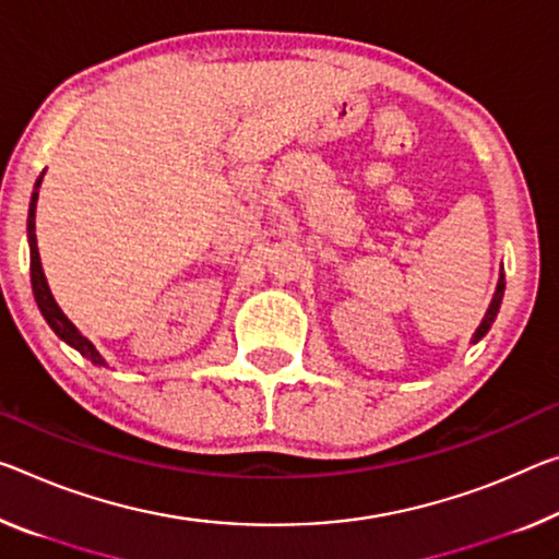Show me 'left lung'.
I'll list each match as a JSON object with an SVG mask.
<instances>
[{
    "mask_svg": "<svg viewBox=\"0 0 559 559\" xmlns=\"http://www.w3.org/2000/svg\"><path fill=\"white\" fill-rule=\"evenodd\" d=\"M502 294H504V273H500V281H498V290H495V296H492V304H490V308H487V313H485V318H483V323H480V328H477L475 331V335H473V343H477L483 338V335L490 331V325H492V321H495V316H498V311H500V304H502Z\"/></svg>",
    "mask_w": 559,
    "mask_h": 559,
    "instance_id": "8db88e82",
    "label": "left lung"
}]
</instances>
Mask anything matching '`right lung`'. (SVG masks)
<instances>
[{"instance_id": "obj_1", "label": "right lung", "mask_w": 559, "mask_h": 559, "mask_svg": "<svg viewBox=\"0 0 559 559\" xmlns=\"http://www.w3.org/2000/svg\"><path fill=\"white\" fill-rule=\"evenodd\" d=\"M39 183H41V176L34 183V193H32V203H29V218H26V231H29V271H32V288H34V298H37V306L41 316L47 318V323L51 325V331H55L61 341H67L72 348H76L82 356H86L88 360L94 362V366H106V360L99 356V350L94 348L92 341L84 338L82 333L76 331V325L69 321V318L61 313V308L57 306L55 296H51V290L47 286V278H44V271H41V261H39V248H37V234H34V209H37V197H39Z\"/></svg>"}]
</instances>
